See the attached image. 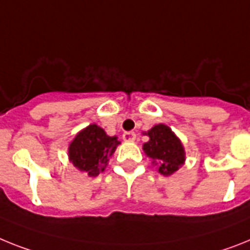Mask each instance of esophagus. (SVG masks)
I'll return each instance as SVG.
<instances>
[{
	"instance_id": "1",
	"label": "esophagus",
	"mask_w": 250,
	"mask_h": 250,
	"mask_svg": "<svg viewBox=\"0 0 250 250\" xmlns=\"http://www.w3.org/2000/svg\"><path fill=\"white\" fill-rule=\"evenodd\" d=\"M123 140L127 142H133L136 140V133L132 131L125 132V133H123Z\"/></svg>"
}]
</instances>
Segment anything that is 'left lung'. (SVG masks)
<instances>
[{
	"label": "left lung",
	"mask_w": 250,
	"mask_h": 250,
	"mask_svg": "<svg viewBox=\"0 0 250 250\" xmlns=\"http://www.w3.org/2000/svg\"><path fill=\"white\" fill-rule=\"evenodd\" d=\"M144 135L147 136L148 141L145 142L142 150L161 175L170 177L183 167L186 150L180 138L169 125L159 123L147 132H144Z\"/></svg>",
	"instance_id": "8db88e82"
}]
</instances>
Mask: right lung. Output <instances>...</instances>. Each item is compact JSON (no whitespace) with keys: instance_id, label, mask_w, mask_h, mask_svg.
Segmentation results:
<instances>
[{"instance_id":"add662e5","label":"right lung","mask_w":250,"mask_h":250,"mask_svg":"<svg viewBox=\"0 0 250 250\" xmlns=\"http://www.w3.org/2000/svg\"><path fill=\"white\" fill-rule=\"evenodd\" d=\"M121 145L117 136H108L95 123H91L73 137L68 145V160L81 173L98 177L105 170L109 159Z\"/></svg>"}]
</instances>
